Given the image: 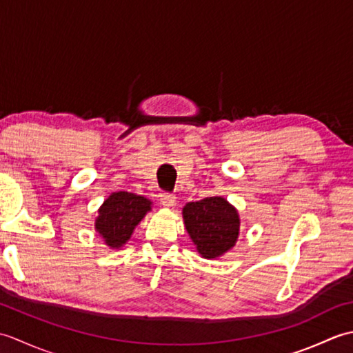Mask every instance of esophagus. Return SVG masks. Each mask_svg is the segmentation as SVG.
<instances>
[{
    "mask_svg": "<svg viewBox=\"0 0 353 353\" xmlns=\"http://www.w3.org/2000/svg\"><path fill=\"white\" fill-rule=\"evenodd\" d=\"M161 203H162L165 208H172V206L176 205V197L172 196V194L162 192V194H161Z\"/></svg>",
    "mask_w": 353,
    "mask_h": 353,
    "instance_id": "34e87169",
    "label": "esophagus"
}]
</instances>
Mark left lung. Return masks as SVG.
Returning a JSON list of instances; mask_svg holds the SVG:
<instances>
[{"instance_id":"1","label":"left lung","mask_w":353,"mask_h":353,"mask_svg":"<svg viewBox=\"0 0 353 353\" xmlns=\"http://www.w3.org/2000/svg\"><path fill=\"white\" fill-rule=\"evenodd\" d=\"M185 229L205 259H216L235 247L239 236V214L221 196L190 201L182 209Z\"/></svg>"}]
</instances>
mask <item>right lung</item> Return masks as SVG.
I'll list each match as a JSON object with an SVG mask.
<instances>
[{"mask_svg":"<svg viewBox=\"0 0 353 353\" xmlns=\"http://www.w3.org/2000/svg\"><path fill=\"white\" fill-rule=\"evenodd\" d=\"M153 201L133 192H112L99 208L94 228L109 249H121L129 243L134 228L152 211Z\"/></svg>","mask_w":353,"mask_h":353,"instance_id":"right-lung-1","label":"right lung"}]
</instances>
